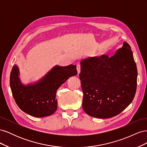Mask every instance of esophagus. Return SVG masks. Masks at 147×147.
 Masks as SVG:
<instances>
[{"label": "esophagus", "mask_w": 147, "mask_h": 147, "mask_svg": "<svg viewBox=\"0 0 147 147\" xmlns=\"http://www.w3.org/2000/svg\"><path fill=\"white\" fill-rule=\"evenodd\" d=\"M77 70L78 74H79L80 72V70H81V67H80V64H77Z\"/></svg>", "instance_id": "34e87169"}]
</instances>
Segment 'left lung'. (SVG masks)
<instances>
[{
  "label": "left lung",
  "instance_id": "obj_1",
  "mask_svg": "<svg viewBox=\"0 0 147 147\" xmlns=\"http://www.w3.org/2000/svg\"><path fill=\"white\" fill-rule=\"evenodd\" d=\"M82 107L90 116L109 118L119 114L135 96L137 70L131 48L124 42L110 57H87L80 61Z\"/></svg>",
  "mask_w": 147,
  "mask_h": 147
}]
</instances>
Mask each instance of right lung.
I'll use <instances>...</instances> for the list:
<instances>
[{
  "instance_id": "add662e5",
  "label": "right lung",
  "mask_w": 147,
  "mask_h": 147,
  "mask_svg": "<svg viewBox=\"0 0 147 147\" xmlns=\"http://www.w3.org/2000/svg\"><path fill=\"white\" fill-rule=\"evenodd\" d=\"M77 74L75 65H56L37 82L24 84L20 78L18 66L15 64L10 77L12 94L16 104L24 112L35 117L50 116L57 108V89L69 77Z\"/></svg>"
}]
</instances>
